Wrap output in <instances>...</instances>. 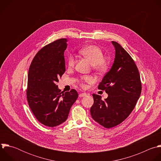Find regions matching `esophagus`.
Masks as SVG:
<instances>
[{
    "instance_id": "1",
    "label": "esophagus",
    "mask_w": 161,
    "mask_h": 161,
    "mask_svg": "<svg viewBox=\"0 0 161 161\" xmlns=\"http://www.w3.org/2000/svg\"><path fill=\"white\" fill-rule=\"evenodd\" d=\"M87 94H86V92H83V93H80V94H79V96L80 98H81V97H84V96H86Z\"/></svg>"
}]
</instances>
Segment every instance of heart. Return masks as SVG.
Instances as JSON below:
<instances>
[{
  "instance_id": "1",
  "label": "heart",
  "mask_w": 161,
  "mask_h": 161,
  "mask_svg": "<svg viewBox=\"0 0 161 161\" xmlns=\"http://www.w3.org/2000/svg\"><path fill=\"white\" fill-rule=\"evenodd\" d=\"M79 53L87 58L91 63L93 70L99 74L104 73L108 67L107 61L104 59V54L102 49L96 45H88L79 50ZM67 65L69 68H72L75 65V58L70 55L67 59ZM91 79L89 77H83L81 79V85L84 86V82H90Z\"/></svg>"
}]
</instances>
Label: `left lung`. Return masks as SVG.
Wrapping results in <instances>:
<instances>
[{"label":"left lung","mask_w":161,"mask_h":161,"mask_svg":"<svg viewBox=\"0 0 161 161\" xmlns=\"http://www.w3.org/2000/svg\"><path fill=\"white\" fill-rule=\"evenodd\" d=\"M115 49L114 62L103 77L98 89L108 94L104 101L102 96L93 94L91 107L92 118L105 128L122 122L133 110L142 92V82L134 60L117 42L112 41Z\"/></svg>","instance_id":"obj_1"}]
</instances>
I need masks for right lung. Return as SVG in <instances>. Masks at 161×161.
Masks as SVG:
<instances>
[{
  "label": "right lung",
  "instance_id": "add662e5",
  "mask_svg": "<svg viewBox=\"0 0 161 161\" xmlns=\"http://www.w3.org/2000/svg\"><path fill=\"white\" fill-rule=\"evenodd\" d=\"M67 42L66 39H60L42 47L32 60L28 70V105L39 122L48 127L65 122L78 98L76 90L61 92L56 85L65 72L64 52Z\"/></svg>",
  "mask_w": 161,
  "mask_h": 161
}]
</instances>
